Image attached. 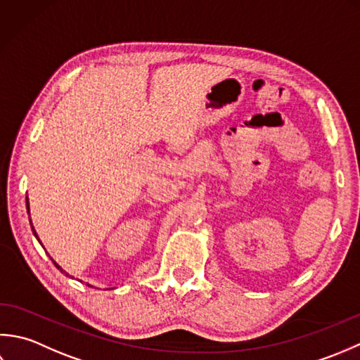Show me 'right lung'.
Returning a JSON list of instances; mask_svg holds the SVG:
<instances>
[{"label": "right lung", "mask_w": 360, "mask_h": 360, "mask_svg": "<svg viewBox=\"0 0 360 360\" xmlns=\"http://www.w3.org/2000/svg\"><path fill=\"white\" fill-rule=\"evenodd\" d=\"M26 207H27V212H29V200H27V197H26ZM31 226H32V222H31ZM32 233H34V236H35L37 239H39V236H37V233H35V230H34V226H32ZM39 242H40V240H39ZM54 264H56V267H57V269H60V266H58V264H57V262H54ZM60 272H63L65 275H67V276H70V275H68L67 272H65V270H62V269H60Z\"/></svg>", "instance_id": "right-lung-1"}]
</instances>
